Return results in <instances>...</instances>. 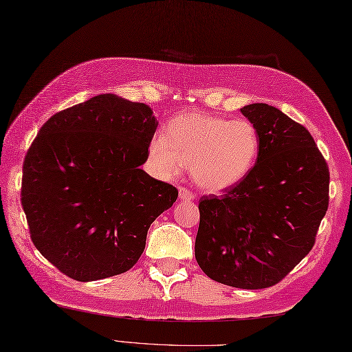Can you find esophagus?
Listing matches in <instances>:
<instances>
[{"label": "esophagus", "mask_w": 352, "mask_h": 352, "mask_svg": "<svg viewBox=\"0 0 352 352\" xmlns=\"http://www.w3.org/2000/svg\"><path fill=\"white\" fill-rule=\"evenodd\" d=\"M180 199H183V201L195 199V193H193L189 189H186V188H180Z\"/></svg>", "instance_id": "1"}]
</instances>
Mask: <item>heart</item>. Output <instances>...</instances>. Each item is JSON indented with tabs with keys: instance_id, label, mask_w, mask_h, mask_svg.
<instances>
[{
	"instance_id": "b5f03b06",
	"label": "heart",
	"mask_w": 352,
	"mask_h": 352,
	"mask_svg": "<svg viewBox=\"0 0 352 352\" xmlns=\"http://www.w3.org/2000/svg\"><path fill=\"white\" fill-rule=\"evenodd\" d=\"M260 154V136L246 119L230 121L201 111H186L170 119L164 136L149 144V155L166 174L190 168L201 189L219 192L233 188L250 174Z\"/></svg>"
}]
</instances>
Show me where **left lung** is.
<instances>
[{
    "mask_svg": "<svg viewBox=\"0 0 352 352\" xmlns=\"http://www.w3.org/2000/svg\"><path fill=\"white\" fill-rule=\"evenodd\" d=\"M241 111L256 125L260 154L241 183L199 199L195 257L214 281L266 289L315 245L330 170L309 130L278 109L257 102Z\"/></svg>",
    "mask_w": 352,
    "mask_h": 352,
    "instance_id": "obj_1",
    "label": "left lung"
}]
</instances>
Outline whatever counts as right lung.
<instances>
[{
  "instance_id": "obj_1",
  "label": "right lung",
  "mask_w": 352,
  "mask_h": 352,
  "mask_svg": "<svg viewBox=\"0 0 352 352\" xmlns=\"http://www.w3.org/2000/svg\"><path fill=\"white\" fill-rule=\"evenodd\" d=\"M157 125L146 104L104 94L52 115L28 148L21 203L30 237L69 278L129 271L149 226L177 201V188L139 168Z\"/></svg>"
}]
</instances>
